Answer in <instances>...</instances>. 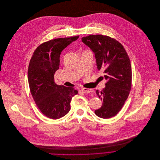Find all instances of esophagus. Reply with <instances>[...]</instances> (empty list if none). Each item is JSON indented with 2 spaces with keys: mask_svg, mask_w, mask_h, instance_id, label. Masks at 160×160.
<instances>
[{
  "mask_svg": "<svg viewBox=\"0 0 160 160\" xmlns=\"http://www.w3.org/2000/svg\"><path fill=\"white\" fill-rule=\"evenodd\" d=\"M81 91L84 93H92V92H93V89H87V88H83V89H81Z\"/></svg>",
  "mask_w": 160,
  "mask_h": 160,
  "instance_id": "1",
  "label": "esophagus"
}]
</instances>
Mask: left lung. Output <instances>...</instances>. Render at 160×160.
Returning a JSON list of instances; mask_svg holds the SVG:
<instances>
[{
	"label": "left lung",
	"instance_id": "8db88e82",
	"mask_svg": "<svg viewBox=\"0 0 160 160\" xmlns=\"http://www.w3.org/2000/svg\"><path fill=\"white\" fill-rule=\"evenodd\" d=\"M82 42L95 53L97 68L103 72L107 81L104 89L96 91L103 103L95 113L104 119L113 117L123 107L131 89L129 56L120 42L107 36L90 35L83 37Z\"/></svg>",
	"mask_w": 160,
	"mask_h": 160
}]
</instances>
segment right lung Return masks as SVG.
I'll list each match as a JSON object with an SVG mask.
<instances>
[{
    "instance_id": "add662e5",
    "label": "right lung",
    "mask_w": 160,
    "mask_h": 160,
    "mask_svg": "<svg viewBox=\"0 0 160 160\" xmlns=\"http://www.w3.org/2000/svg\"><path fill=\"white\" fill-rule=\"evenodd\" d=\"M78 38L77 36L45 42L36 48L31 58L28 71L30 92L41 112L50 119L67 114L72 97L78 93L73 88L56 84L53 77L59 68L62 50Z\"/></svg>"
}]
</instances>
